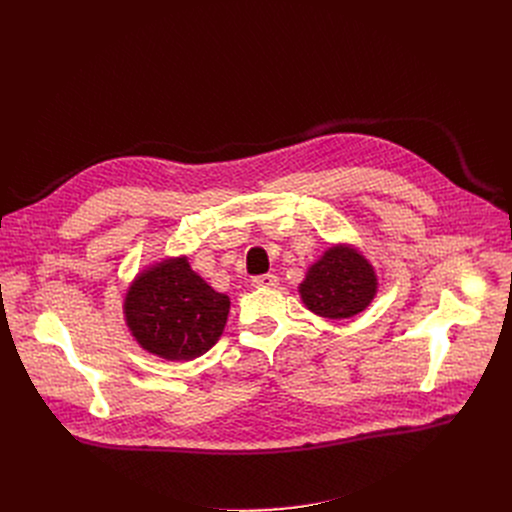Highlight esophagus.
<instances>
[{
    "instance_id": "1",
    "label": "esophagus",
    "mask_w": 512,
    "mask_h": 512,
    "mask_svg": "<svg viewBox=\"0 0 512 512\" xmlns=\"http://www.w3.org/2000/svg\"><path fill=\"white\" fill-rule=\"evenodd\" d=\"M278 284H280V280H278L274 274L257 276V278H253V282H251L253 288H278Z\"/></svg>"
}]
</instances>
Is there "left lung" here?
Listing matches in <instances>:
<instances>
[{
	"label": "left lung",
	"instance_id": "8db88e82",
	"mask_svg": "<svg viewBox=\"0 0 512 512\" xmlns=\"http://www.w3.org/2000/svg\"><path fill=\"white\" fill-rule=\"evenodd\" d=\"M380 282L371 261L348 242H334L307 267L299 284L303 305L328 319H348L365 311Z\"/></svg>",
	"mask_w": 512,
	"mask_h": 512
}]
</instances>
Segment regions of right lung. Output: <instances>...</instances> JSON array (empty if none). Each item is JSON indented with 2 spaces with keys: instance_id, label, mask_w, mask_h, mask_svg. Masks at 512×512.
<instances>
[{
  "instance_id": "add662e5",
  "label": "right lung",
  "mask_w": 512,
  "mask_h": 512,
  "mask_svg": "<svg viewBox=\"0 0 512 512\" xmlns=\"http://www.w3.org/2000/svg\"><path fill=\"white\" fill-rule=\"evenodd\" d=\"M230 297L213 290L186 255L145 265L128 284L124 324L143 351L166 361H193L220 340Z\"/></svg>"
}]
</instances>
